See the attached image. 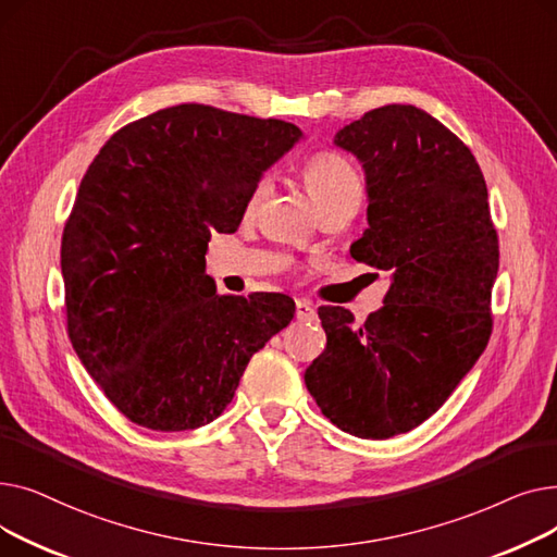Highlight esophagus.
<instances>
[{
  "mask_svg": "<svg viewBox=\"0 0 557 557\" xmlns=\"http://www.w3.org/2000/svg\"><path fill=\"white\" fill-rule=\"evenodd\" d=\"M296 318L300 320V323H311V320H315L313 305L307 300H296Z\"/></svg>",
  "mask_w": 557,
  "mask_h": 557,
  "instance_id": "obj_1",
  "label": "esophagus"
}]
</instances>
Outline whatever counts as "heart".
<instances>
[{"mask_svg": "<svg viewBox=\"0 0 557 557\" xmlns=\"http://www.w3.org/2000/svg\"><path fill=\"white\" fill-rule=\"evenodd\" d=\"M302 178L307 183L309 194L318 202L320 212H327L332 208H338V205H361L363 200V181L355 164L341 153L334 151H323L313 156L305 169H302ZM271 191V181L261 178L255 189L248 196V212H255L263 198Z\"/></svg>", "mask_w": 557, "mask_h": 557, "instance_id": "b5f03b06", "label": "heart"}]
</instances>
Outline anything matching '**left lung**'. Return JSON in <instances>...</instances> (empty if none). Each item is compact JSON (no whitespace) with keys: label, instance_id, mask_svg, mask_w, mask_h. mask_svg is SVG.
Here are the masks:
<instances>
[{"label":"left lung","instance_id":"1","mask_svg":"<svg viewBox=\"0 0 557 557\" xmlns=\"http://www.w3.org/2000/svg\"><path fill=\"white\" fill-rule=\"evenodd\" d=\"M334 141L368 181L370 227L349 252L393 282L361 327L318 307L327 345L305 384L332 424L384 441L431 418L483 355L499 237L476 158L424 110L374 108Z\"/></svg>","mask_w":557,"mask_h":557}]
</instances>
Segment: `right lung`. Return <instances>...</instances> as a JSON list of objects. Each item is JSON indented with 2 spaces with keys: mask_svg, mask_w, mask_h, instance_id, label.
<instances>
[{
  "mask_svg": "<svg viewBox=\"0 0 557 557\" xmlns=\"http://www.w3.org/2000/svg\"><path fill=\"white\" fill-rule=\"evenodd\" d=\"M282 120L181 103L116 131L87 166L61 246L67 334L116 411L151 431L216 420L257 349L284 330V294L219 296L212 232L300 137Z\"/></svg>",
  "mask_w": 557,
  "mask_h": 557,
  "instance_id": "1",
  "label": "right lung"
}]
</instances>
